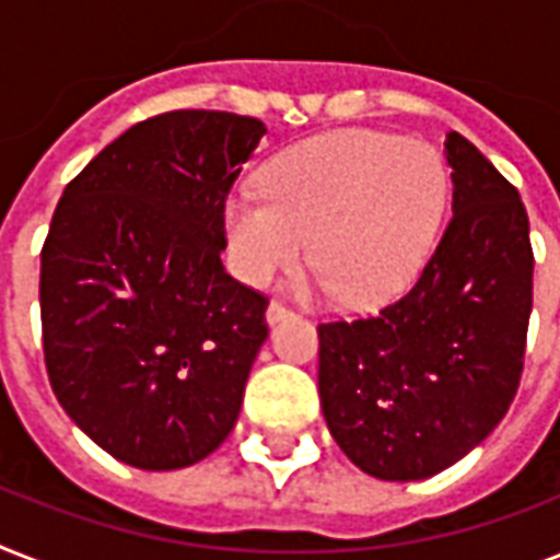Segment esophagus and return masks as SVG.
Returning <instances> with one entry per match:
<instances>
[{
    "label": "esophagus",
    "mask_w": 560,
    "mask_h": 560,
    "mask_svg": "<svg viewBox=\"0 0 560 560\" xmlns=\"http://www.w3.org/2000/svg\"><path fill=\"white\" fill-rule=\"evenodd\" d=\"M284 316H290V307L284 305V302H279V299H272L270 305H267V323L276 325L279 319H284Z\"/></svg>",
    "instance_id": "obj_1"
}]
</instances>
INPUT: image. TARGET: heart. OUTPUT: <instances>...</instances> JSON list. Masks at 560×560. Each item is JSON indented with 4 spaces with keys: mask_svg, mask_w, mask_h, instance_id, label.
<instances>
[{
    "mask_svg": "<svg viewBox=\"0 0 560 560\" xmlns=\"http://www.w3.org/2000/svg\"><path fill=\"white\" fill-rule=\"evenodd\" d=\"M261 199L226 202L229 246L249 284L307 261L342 305L374 307L418 279L442 229L451 179L424 142L340 130L279 153Z\"/></svg>",
    "mask_w": 560,
    "mask_h": 560,
    "instance_id": "b5f03b06",
    "label": "heart"
}]
</instances>
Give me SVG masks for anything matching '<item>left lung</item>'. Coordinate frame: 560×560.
Wrapping results in <instances>:
<instances>
[{
  "label": "left lung",
  "mask_w": 560,
  "mask_h": 560,
  "mask_svg": "<svg viewBox=\"0 0 560 560\" xmlns=\"http://www.w3.org/2000/svg\"><path fill=\"white\" fill-rule=\"evenodd\" d=\"M453 218L418 281L377 314L319 323V400L369 477L451 468L509 412L523 374L535 255L517 188L456 130Z\"/></svg>",
  "instance_id": "8db88e82"
}]
</instances>
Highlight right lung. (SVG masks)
<instances>
[{
  "mask_svg": "<svg viewBox=\"0 0 560 560\" xmlns=\"http://www.w3.org/2000/svg\"><path fill=\"white\" fill-rule=\"evenodd\" d=\"M267 127L171 109L63 188L39 253L48 383L92 442L142 470L218 451L241 412L270 299L232 279L226 197Z\"/></svg>",
  "mask_w": 560,
  "mask_h": 560,
  "instance_id": "right-lung-1",
  "label": "right lung"
}]
</instances>
